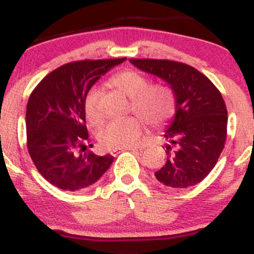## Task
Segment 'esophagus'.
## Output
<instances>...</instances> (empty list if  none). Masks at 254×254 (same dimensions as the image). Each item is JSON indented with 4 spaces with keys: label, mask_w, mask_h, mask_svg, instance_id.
I'll list each match as a JSON object with an SVG mask.
<instances>
[{
    "label": "esophagus",
    "mask_w": 254,
    "mask_h": 254,
    "mask_svg": "<svg viewBox=\"0 0 254 254\" xmlns=\"http://www.w3.org/2000/svg\"><path fill=\"white\" fill-rule=\"evenodd\" d=\"M124 150H137L136 147H125V148H122V149H113L111 150V154H112L113 156H117L121 151H124Z\"/></svg>",
    "instance_id": "34e87169"
}]
</instances>
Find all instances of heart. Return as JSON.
Returning a JSON list of instances; mask_svg holds the SVG:
<instances>
[{
  "label": "heart",
  "mask_w": 254,
  "mask_h": 254,
  "mask_svg": "<svg viewBox=\"0 0 254 254\" xmlns=\"http://www.w3.org/2000/svg\"><path fill=\"white\" fill-rule=\"evenodd\" d=\"M111 82L131 99V110L153 127L167 123L177 109L176 94L166 84H150L147 76L127 69L112 77ZM101 88L93 87L84 100V113L90 124L97 125L101 121L99 99ZM143 133V122L136 116L110 121L99 132V141L107 149L135 145Z\"/></svg>",
  "instance_id": "obj_1"
}]
</instances>
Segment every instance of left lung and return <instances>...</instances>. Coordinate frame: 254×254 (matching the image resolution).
Returning a JSON list of instances; mask_svg holds the SVG:
<instances>
[{
    "mask_svg": "<svg viewBox=\"0 0 254 254\" xmlns=\"http://www.w3.org/2000/svg\"><path fill=\"white\" fill-rule=\"evenodd\" d=\"M139 70L164 80L174 92L177 109L165 131L168 154L155 178L168 189L196 185L210 173L227 137L222 95L205 75L188 64L167 60H133Z\"/></svg>",
    "mask_w": 254,
    "mask_h": 254,
    "instance_id": "1",
    "label": "left lung"
}]
</instances>
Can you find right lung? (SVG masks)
<instances>
[{"label": "right lung", "instance_id": "obj_1", "mask_svg": "<svg viewBox=\"0 0 254 254\" xmlns=\"http://www.w3.org/2000/svg\"><path fill=\"white\" fill-rule=\"evenodd\" d=\"M127 58L81 61L55 69L32 92L26 109L27 148L44 179L64 191H82L97 183L110 168L113 157L86 147L84 100L93 84Z\"/></svg>", "mask_w": 254, "mask_h": 254}]
</instances>
